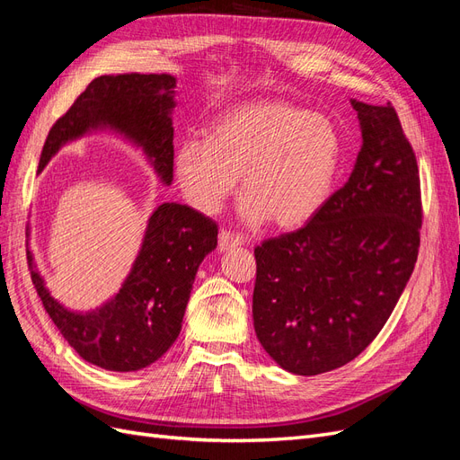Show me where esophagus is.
<instances>
[{
	"label": "esophagus",
	"mask_w": 460,
	"mask_h": 460,
	"mask_svg": "<svg viewBox=\"0 0 460 460\" xmlns=\"http://www.w3.org/2000/svg\"><path fill=\"white\" fill-rule=\"evenodd\" d=\"M243 242H245V240L242 238L240 234H234V232L225 230V228H222V230L218 232V249H220V252H228V249L238 247V245H242Z\"/></svg>",
	"instance_id": "esophagus-1"
}]
</instances>
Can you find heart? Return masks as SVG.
Segmentation results:
<instances>
[{
    "label": "heart",
    "mask_w": 460,
    "mask_h": 460,
    "mask_svg": "<svg viewBox=\"0 0 460 460\" xmlns=\"http://www.w3.org/2000/svg\"><path fill=\"white\" fill-rule=\"evenodd\" d=\"M340 157V136L326 117L289 102H253L218 117L207 140L180 142L174 174L203 213H217L242 174L238 211L247 225L296 228L326 203Z\"/></svg>",
    "instance_id": "obj_1"
}]
</instances>
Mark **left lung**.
Wrapping results in <instances>:
<instances>
[{"instance_id":"left-lung-1","label":"left lung","mask_w":460,"mask_h":460,"mask_svg":"<svg viewBox=\"0 0 460 460\" xmlns=\"http://www.w3.org/2000/svg\"><path fill=\"white\" fill-rule=\"evenodd\" d=\"M363 147L349 180L307 225L255 247L253 324L299 376L349 363L378 336L420 247L419 164L392 103L351 100Z\"/></svg>"}]
</instances>
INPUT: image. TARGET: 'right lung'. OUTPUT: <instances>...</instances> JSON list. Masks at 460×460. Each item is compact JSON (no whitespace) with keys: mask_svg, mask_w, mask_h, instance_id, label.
<instances>
[{"mask_svg":"<svg viewBox=\"0 0 460 460\" xmlns=\"http://www.w3.org/2000/svg\"><path fill=\"white\" fill-rule=\"evenodd\" d=\"M176 78L171 75H103L93 78L66 113L55 120L38 171L68 140L97 127H111L140 146L164 184L172 182ZM213 218L180 203L153 211L132 272L102 309L80 314L55 301L26 249L32 284L53 324L88 363L132 372L161 358L176 341L191 284L208 252L217 247Z\"/></svg>","mask_w":460,"mask_h":460,"instance_id":"obj_1","label":"right lung"}]
</instances>
